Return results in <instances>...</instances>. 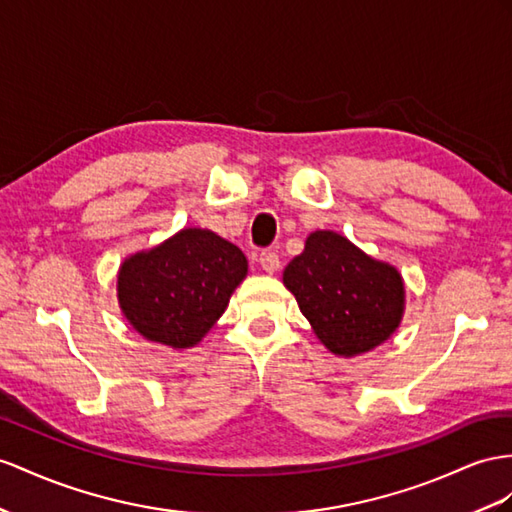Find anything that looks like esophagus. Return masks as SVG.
<instances>
[{"label": "esophagus", "mask_w": 512, "mask_h": 512, "mask_svg": "<svg viewBox=\"0 0 512 512\" xmlns=\"http://www.w3.org/2000/svg\"><path fill=\"white\" fill-rule=\"evenodd\" d=\"M259 266H261V270H266L268 274H274L281 268V259L274 251H264L259 255Z\"/></svg>", "instance_id": "obj_1"}]
</instances>
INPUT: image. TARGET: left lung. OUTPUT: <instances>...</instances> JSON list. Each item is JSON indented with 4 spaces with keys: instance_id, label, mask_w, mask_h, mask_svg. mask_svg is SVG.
Segmentation results:
<instances>
[{
    "instance_id": "1",
    "label": "left lung",
    "mask_w": 512,
    "mask_h": 512,
    "mask_svg": "<svg viewBox=\"0 0 512 512\" xmlns=\"http://www.w3.org/2000/svg\"><path fill=\"white\" fill-rule=\"evenodd\" d=\"M283 285L335 357H359L385 344L404 316V279L346 235L309 233L305 251L283 270Z\"/></svg>"
}]
</instances>
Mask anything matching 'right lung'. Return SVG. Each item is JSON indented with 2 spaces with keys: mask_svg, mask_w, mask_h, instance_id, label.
<instances>
[{
  "mask_svg": "<svg viewBox=\"0 0 512 512\" xmlns=\"http://www.w3.org/2000/svg\"><path fill=\"white\" fill-rule=\"evenodd\" d=\"M246 274L248 261L238 246L209 229L186 227L123 259L116 298L144 339L186 350L218 322Z\"/></svg>",
  "mask_w": 512,
  "mask_h": 512,
  "instance_id": "1",
  "label": "right lung"
}]
</instances>
